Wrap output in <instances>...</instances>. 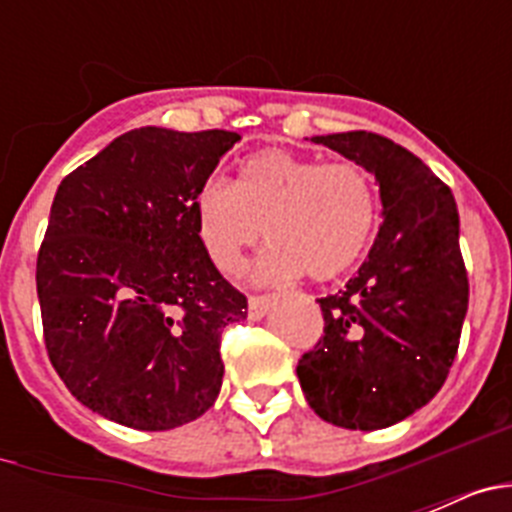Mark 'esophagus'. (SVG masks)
<instances>
[{"mask_svg":"<svg viewBox=\"0 0 512 512\" xmlns=\"http://www.w3.org/2000/svg\"><path fill=\"white\" fill-rule=\"evenodd\" d=\"M274 302H277V295H251L248 297V318L261 320Z\"/></svg>","mask_w":512,"mask_h":512,"instance_id":"34e87169","label":"esophagus"}]
</instances>
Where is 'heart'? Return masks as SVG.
Wrapping results in <instances>:
<instances>
[{
  "label": "heart",
  "mask_w": 512,
  "mask_h": 512,
  "mask_svg": "<svg viewBox=\"0 0 512 512\" xmlns=\"http://www.w3.org/2000/svg\"><path fill=\"white\" fill-rule=\"evenodd\" d=\"M207 256L220 271H238L243 253L264 238L269 251L256 277L305 274L330 282L354 269L377 228V192L354 161H318L264 148L238 166L235 184L212 176L194 200Z\"/></svg>",
  "instance_id": "b5f03b06"
}]
</instances>
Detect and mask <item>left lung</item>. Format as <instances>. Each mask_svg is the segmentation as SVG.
<instances>
[{
  "label": "left lung",
  "mask_w": 512,
  "mask_h": 512,
  "mask_svg": "<svg viewBox=\"0 0 512 512\" xmlns=\"http://www.w3.org/2000/svg\"><path fill=\"white\" fill-rule=\"evenodd\" d=\"M379 182L384 223L338 295L320 297L323 338L297 364L323 420L379 431L431 402L459 351L469 305L454 194L408 148L366 130L315 135Z\"/></svg>",
  "instance_id": "1"
}]
</instances>
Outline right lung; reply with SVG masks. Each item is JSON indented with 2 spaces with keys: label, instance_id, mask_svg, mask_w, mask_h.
<instances>
[{
  "label": "right lung",
  "instance_id": "1",
  "mask_svg": "<svg viewBox=\"0 0 512 512\" xmlns=\"http://www.w3.org/2000/svg\"><path fill=\"white\" fill-rule=\"evenodd\" d=\"M238 140L138 128L58 184L35 269L45 351L102 418L169 431L220 395V336L248 302L207 256L194 200Z\"/></svg>",
  "mask_w": 512,
  "mask_h": 512
}]
</instances>
